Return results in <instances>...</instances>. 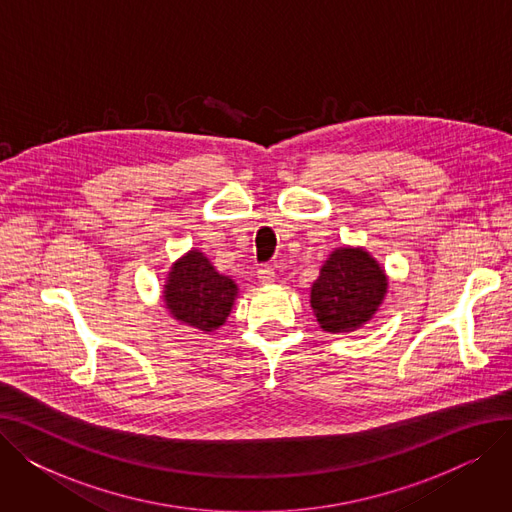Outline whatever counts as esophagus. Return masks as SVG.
Returning a JSON list of instances; mask_svg holds the SVG:
<instances>
[{
  "instance_id": "1",
  "label": "esophagus",
  "mask_w": 512,
  "mask_h": 512,
  "mask_svg": "<svg viewBox=\"0 0 512 512\" xmlns=\"http://www.w3.org/2000/svg\"><path fill=\"white\" fill-rule=\"evenodd\" d=\"M257 280H259V284H263V286L272 284V282L276 280V272L272 270L270 265H261L259 270H257Z\"/></svg>"
}]
</instances>
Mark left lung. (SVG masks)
<instances>
[{
    "label": "left lung",
    "mask_w": 512,
    "mask_h": 512,
    "mask_svg": "<svg viewBox=\"0 0 512 512\" xmlns=\"http://www.w3.org/2000/svg\"><path fill=\"white\" fill-rule=\"evenodd\" d=\"M388 294V276L365 247L334 249L311 286L309 303L319 328L348 334L365 328Z\"/></svg>",
    "instance_id": "1"
}]
</instances>
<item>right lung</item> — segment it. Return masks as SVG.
<instances>
[{
  "mask_svg": "<svg viewBox=\"0 0 512 512\" xmlns=\"http://www.w3.org/2000/svg\"><path fill=\"white\" fill-rule=\"evenodd\" d=\"M238 290V284L215 270L205 253L191 249L170 265L161 299L180 326L209 334L226 324Z\"/></svg>",
  "mask_w": 512,
  "mask_h": 512,
  "instance_id": "add662e5",
  "label": "right lung"
}]
</instances>
